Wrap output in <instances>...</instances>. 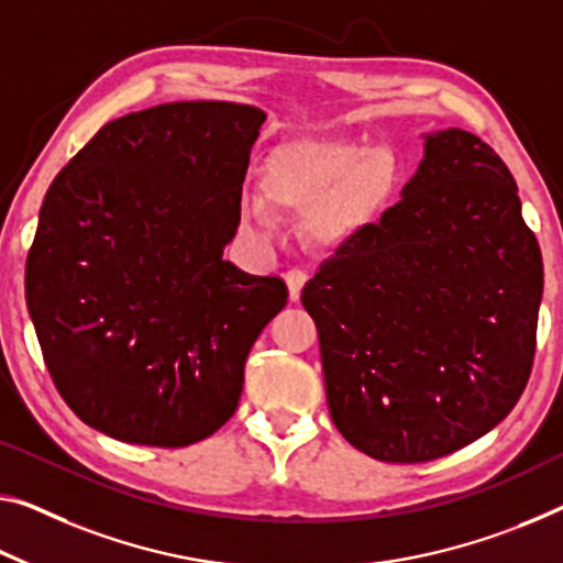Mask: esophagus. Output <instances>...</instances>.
<instances>
[{
    "instance_id": "1",
    "label": "esophagus",
    "mask_w": 563,
    "mask_h": 563,
    "mask_svg": "<svg viewBox=\"0 0 563 563\" xmlns=\"http://www.w3.org/2000/svg\"><path fill=\"white\" fill-rule=\"evenodd\" d=\"M307 279H309L307 272H301V269H289L287 274H284V282H287V287H289V299L291 301H299L301 289H305Z\"/></svg>"
}]
</instances>
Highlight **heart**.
<instances>
[{
    "label": "heart",
    "instance_id": "b5f03b06",
    "mask_svg": "<svg viewBox=\"0 0 563 563\" xmlns=\"http://www.w3.org/2000/svg\"><path fill=\"white\" fill-rule=\"evenodd\" d=\"M400 184V161L387 148L344 137L301 135L274 145L262 166L266 201L287 211H311L309 231L319 244H342L377 219ZM264 198L246 196L241 221L269 229Z\"/></svg>",
    "mask_w": 563,
    "mask_h": 563
}]
</instances>
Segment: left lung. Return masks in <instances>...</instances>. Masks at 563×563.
I'll list each match as a JSON object with an SVG mask.
<instances>
[{
  "label": "left lung",
  "instance_id": "obj_1",
  "mask_svg": "<svg viewBox=\"0 0 563 563\" xmlns=\"http://www.w3.org/2000/svg\"><path fill=\"white\" fill-rule=\"evenodd\" d=\"M541 294V249L506 163L461 128L426 135L400 201L301 291L336 430L385 463L486 435L529 383Z\"/></svg>",
  "mask_w": 563,
  "mask_h": 563
}]
</instances>
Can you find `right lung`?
<instances>
[{"instance_id": "1", "label": "right lung", "mask_w": 563, "mask_h": 563, "mask_svg": "<svg viewBox=\"0 0 563 563\" xmlns=\"http://www.w3.org/2000/svg\"><path fill=\"white\" fill-rule=\"evenodd\" d=\"M264 120L223 100L131 112L52 180L24 297L52 383L90 428L184 448L236 410L249 350L289 297L223 262Z\"/></svg>"}]
</instances>
